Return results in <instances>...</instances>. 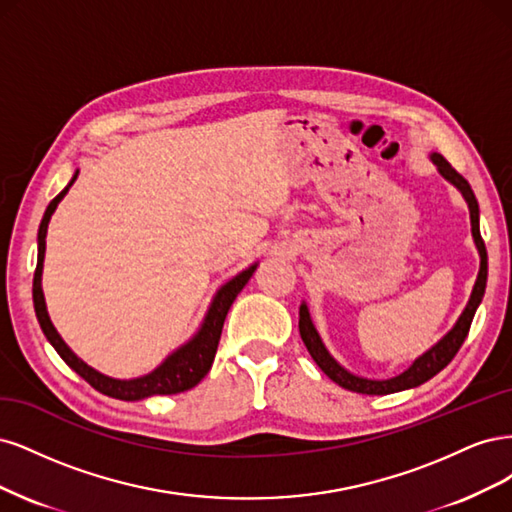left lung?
<instances>
[{
	"instance_id": "left-lung-1",
	"label": "left lung",
	"mask_w": 512,
	"mask_h": 512,
	"mask_svg": "<svg viewBox=\"0 0 512 512\" xmlns=\"http://www.w3.org/2000/svg\"><path fill=\"white\" fill-rule=\"evenodd\" d=\"M432 161L438 166L440 174L447 178V180H451V183L461 191V195L466 197L468 208H470L472 236H474V242H476L478 255H481V270H478V278H476V283H474L470 302H468L466 310L461 312L459 321L455 323V327L451 329L447 336H444L436 346H432L430 351L423 353L419 359H415V364H412L406 372H402L400 376H395V378H387V381H370V378H361V376H355L351 372H346L338 364V361L327 353V349H325L319 334H317L315 325H312V321H310L306 304H302L300 306V336H302V340L306 344L308 353L312 355V359L317 361V366L329 378H332L334 383H338L340 387L349 389V391L366 393V395H387V393L404 391V389H410V387H419L421 383L430 381L432 376H436L442 368H447L451 364L453 357L461 349V344H464V340H466V336L470 332L474 312H476L478 304H481L483 295H485V287H487V249H485V242L481 238V229H478V202H476V197H474V191L468 185V180L461 176L442 155L434 153Z\"/></svg>"
}]
</instances>
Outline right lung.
<instances>
[{
  "instance_id": "add662e5",
  "label": "right lung",
  "mask_w": 512,
  "mask_h": 512,
  "mask_svg": "<svg viewBox=\"0 0 512 512\" xmlns=\"http://www.w3.org/2000/svg\"><path fill=\"white\" fill-rule=\"evenodd\" d=\"M76 176H78V172L74 174L72 183L76 180ZM72 183L65 187L51 204H48L44 217H42V223H40V229H38V266H36V272H34V308H36V317H38V323L42 327L44 336L48 338V342L55 346V351L61 355L65 364H68L76 374L85 378V381L93 389L108 395V398L134 402V400L151 398V395H172V393L193 389L208 374L212 361H214V355H217V346H219V340H221V329H223L225 317L229 312V306L234 304V300L238 298V293L242 291V287L249 283V278L253 276L257 263H255V266H251L249 270L240 272L236 278H232L227 285H223L219 289L217 298L212 300V304L208 308V315H206V319L200 327V332H197L193 336V340H189L185 346H180L178 351H174L151 374L134 378V381H117V378L104 376L100 372H95L93 368H89L82 359H78L68 349V344L61 340V336L57 334V329L53 327L51 319H48L46 304H44V293H42V263H44V249H46L48 221H51V214L55 212L57 204L63 200V195L68 193Z\"/></svg>"
}]
</instances>
